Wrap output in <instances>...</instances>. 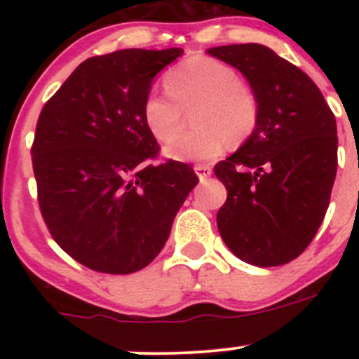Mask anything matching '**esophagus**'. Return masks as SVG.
I'll return each mask as SVG.
<instances>
[{"label":"esophagus","instance_id":"esophagus-1","mask_svg":"<svg viewBox=\"0 0 359 359\" xmlns=\"http://www.w3.org/2000/svg\"><path fill=\"white\" fill-rule=\"evenodd\" d=\"M194 172H196V175L200 177L201 182H203V180L208 179L210 175H212V168H210L208 165H196V166H194Z\"/></svg>","mask_w":359,"mask_h":359}]
</instances>
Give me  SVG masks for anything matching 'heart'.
<instances>
[{
	"instance_id": "b5f03b06",
	"label": "heart",
	"mask_w": 359,
	"mask_h": 359,
	"mask_svg": "<svg viewBox=\"0 0 359 359\" xmlns=\"http://www.w3.org/2000/svg\"><path fill=\"white\" fill-rule=\"evenodd\" d=\"M166 92H151L144 99L142 118L154 139L169 140L182 126L183 111L196 105L198 128L170 141L163 149L173 161H212L229 142L248 139L259 121L260 104L238 72L212 57H191L165 76Z\"/></svg>"
}]
</instances>
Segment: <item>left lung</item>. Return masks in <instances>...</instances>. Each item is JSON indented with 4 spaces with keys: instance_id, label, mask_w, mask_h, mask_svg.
Returning <instances> with one entry per match:
<instances>
[{
    "instance_id": "8db88e82",
    "label": "left lung",
    "mask_w": 359,
    "mask_h": 359,
    "mask_svg": "<svg viewBox=\"0 0 359 359\" xmlns=\"http://www.w3.org/2000/svg\"><path fill=\"white\" fill-rule=\"evenodd\" d=\"M206 53L236 67L260 104L252 135L213 168L227 189L217 227L238 259L283 266L307 248L327 213L337 173L335 116L313 79L267 46Z\"/></svg>"
}]
</instances>
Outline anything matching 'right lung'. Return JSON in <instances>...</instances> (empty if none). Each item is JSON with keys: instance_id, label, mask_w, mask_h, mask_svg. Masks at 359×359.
Here are the masks:
<instances>
[{"instance_id": "add662e5", "label": "right lung", "mask_w": 359, "mask_h": 359, "mask_svg": "<svg viewBox=\"0 0 359 359\" xmlns=\"http://www.w3.org/2000/svg\"><path fill=\"white\" fill-rule=\"evenodd\" d=\"M182 48H126L90 57L45 104L32 168L53 240L93 271L130 274L153 262L200 180L159 147L142 118L153 79Z\"/></svg>"}]
</instances>
